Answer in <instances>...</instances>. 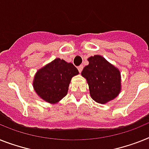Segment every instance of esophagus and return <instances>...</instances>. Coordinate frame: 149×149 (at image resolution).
Returning a JSON list of instances; mask_svg holds the SVG:
<instances>
[{
    "label": "esophagus",
    "mask_w": 149,
    "mask_h": 149,
    "mask_svg": "<svg viewBox=\"0 0 149 149\" xmlns=\"http://www.w3.org/2000/svg\"><path fill=\"white\" fill-rule=\"evenodd\" d=\"M82 70H83V66H82V65H80V66H79V67H78L79 72H81L82 71Z\"/></svg>",
    "instance_id": "1"
}]
</instances>
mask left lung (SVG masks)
I'll return each instance as SVG.
<instances>
[{
    "label": "left lung",
    "instance_id": "left-lung-1",
    "mask_svg": "<svg viewBox=\"0 0 149 149\" xmlns=\"http://www.w3.org/2000/svg\"><path fill=\"white\" fill-rule=\"evenodd\" d=\"M88 61L81 74L88 82L92 98L100 104L113 100L121 90L120 70L101 55L88 57Z\"/></svg>",
    "mask_w": 149,
    "mask_h": 149
}]
</instances>
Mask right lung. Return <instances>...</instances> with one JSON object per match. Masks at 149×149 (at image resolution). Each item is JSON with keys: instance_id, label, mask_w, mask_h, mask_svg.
Instances as JSON below:
<instances>
[{"instance_id": "right-lung-1", "label": "right lung", "mask_w": 149, "mask_h": 149, "mask_svg": "<svg viewBox=\"0 0 149 149\" xmlns=\"http://www.w3.org/2000/svg\"><path fill=\"white\" fill-rule=\"evenodd\" d=\"M78 74V70L72 63L56 58L37 71L33 87L42 99L55 104L67 95L71 79Z\"/></svg>"}]
</instances>
